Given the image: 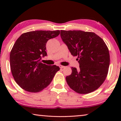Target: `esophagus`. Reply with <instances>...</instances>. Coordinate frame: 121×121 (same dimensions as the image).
Listing matches in <instances>:
<instances>
[{
    "mask_svg": "<svg viewBox=\"0 0 121 121\" xmlns=\"http://www.w3.org/2000/svg\"><path fill=\"white\" fill-rule=\"evenodd\" d=\"M59 67H60V68L61 69L65 68V66H63V65H59Z\"/></svg>",
    "mask_w": 121,
    "mask_h": 121,
    "instance_id": "34e87169",
    "label": "esophagus"
}]
</instances>
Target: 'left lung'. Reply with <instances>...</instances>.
I'll use <instances>...</instances> for the list:
<instances>
[{
	"mask_svg": "<svg viewBox=\"0 0 121 121\" xmlns=\"http://www.w3.org/2000/svg\"><path fill=\"white\" fill-rule=\"evenodd\" d=\"M60 36L73 56H77L79 68L72 67L67 76L71 89L87 94L98 89L107 77L110 63L109 50L102 39L94 32L61 30Z\"/></svg>",
	"mask_w": 121,
	"mask_h": 121,
	"instance_id": "1",
	"label": "left lung"
}]
</instances>
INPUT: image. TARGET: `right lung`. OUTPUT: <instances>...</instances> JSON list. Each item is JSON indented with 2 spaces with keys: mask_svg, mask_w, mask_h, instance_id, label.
I'll return each mask as SVG.
<instances>
[{
  "mask_svg": "<svg viewBox=\"0 0 121 121\" xmlns=\"http://www.w3.org/2000/svg\"><path fill=\"white\" fill-rule=\"evenodd\" d=\"M60 30H37L22 34L10 53V65L14 80L22 89L38 92L50 84L60 68L41 62L47 56L46 45Z\"/></svg>",
  "mask_w": 121,
  "mask_h": 121,
  "instance_id": "obj_1",
  "label": "right lung"
}]
</instances>
